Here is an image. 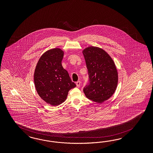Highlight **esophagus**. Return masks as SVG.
<instances>
[{
	"label": "esophagus",
	"instance_id": "esophagus-1",
	"mask_svg": "<svg viewBox=\"0 0 153 153\" xmlns=\"http://www.w3.org/2000/svg\"><path fill=\"white\" fill-rule=\"evenodd\" d=\"M80 85H81V81H77V82H76V85H77V87L79 88V87L80 86Z\"/></svg>",
	"mask_w": 153,
	"mask_h": 153
}]
</instances>
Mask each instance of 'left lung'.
Here are the masks:
<instances>
[{"mask_svg": "<svg viewBox=\"0 0 153 153\" xmlns=\"http://www.w3.org/2000/svg\"><path fill=\"white\" fill-rule=\"evenodd\" d=\"M89 82L83 88L88 99L102 102L111 97L118 84V72L111 57L98 47L89 46L82 51Z\"/></svg>", "mask_w": 153, "mask_h": 153, "instance_id": "obj_1", "label": "left lung"}]
</instances>
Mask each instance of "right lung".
Instances as JSON below:
<instances>
[{
    "label": "right lung",
    "mask_w": 153,
    "mask_h": 153,
    "mask_svg": "<svg viewBox=\"0 0 153 153\" xmlns=\"http://www.w3.org/2000/svg\"><path fill=\"white\" fill-rule=\"evenodd\" d=\"M64 52L54 48L45 52L40 58L34 72V83L37 94L53 106L66 100L68 91L76 85L62 65Z\"/></svg>",
    "instance_id": "1"
}]
</instances>
